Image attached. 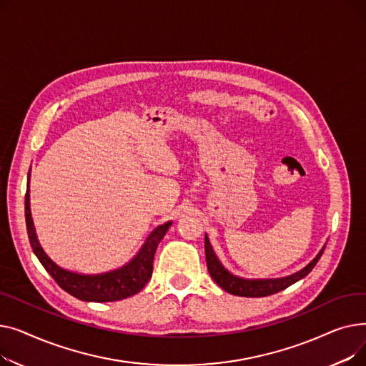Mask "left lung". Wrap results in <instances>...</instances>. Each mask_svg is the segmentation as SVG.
<instances>
[{
    "label": "left lung",
    "mask_w": 366,
    "mask_h": 366,
    "mask_svg": "<svg viewBox=\"0 0 366 366\" xmlns=\"http://www.w3.org/2000/svg\"><path fill=\"white\" fill-rule=\"evenodd\" d=\"M323 251H325V246L320 249L319 254L309 264H307L304 268H301L300 272H297L291 276L279 277V279H244V277L234 276L233 273H229L227 270V268L218 259L215 251L212 249V244H210L207 234L204 236V254H206V264H207L209 274L212 276L215 283L219 287H222L225 292L237 295V297L258 298V297L273 295L276 292L286 290L287 286H291L295 282L301 280L302 277H305L313 270L315 265L320 259Z\"/></svg>",
    "instance_id": "obj_1"
}]
</instances>
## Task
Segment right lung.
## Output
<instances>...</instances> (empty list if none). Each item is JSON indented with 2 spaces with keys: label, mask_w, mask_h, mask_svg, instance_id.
Returning <instances> with one entry per match:
<instances>
[{
  "label": "right lung",
  "mask_w": 366,
  "mask_h": 366,
  "mask_svg": "<svg viewBox=\"0 0 366 366\" xmlns=\"http://www.w3.org/2000/svg\"><path fill=\"white\" fill-rule=\"evenodd\" d=\"M29 181H31V170L28 173V184H26V196H25V221L29 243L32 251L46 268V272L54 279L64 291L71 294L72 297L81 301L92 302H109V301H120L129 298L134 294H138L142 287L148 283L152 274V261L156 249L164 234L167 233L172 221H167L159 227H156L147 237L144 244L127 264L115 270L99 273V274H83L66 270V268L57 265L41 247L38 242L36 232L34 227L32 215H31V202H29Z\"/></svg>",
  "instance_id": "add662e5"
}]
</instances>
